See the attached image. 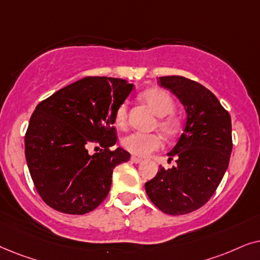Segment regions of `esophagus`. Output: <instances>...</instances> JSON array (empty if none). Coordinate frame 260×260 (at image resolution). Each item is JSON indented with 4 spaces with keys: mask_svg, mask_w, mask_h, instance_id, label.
Listing matches in <instances>:
<instances>
[{
    "mask_svg": "<svg viewBox=\"0 0 260 260\" xmlns=\"http://www.w3.org/2000/svg\"><path fill=\"white\" fill-rule=\"evenodd\" d=\"M131 160H132V162H134V164H139V162L143 161V159L138 158V157H132L131 158Z\"/></svg>",
    "mask_w": 260,
    "mask_h": 260,
    "instance_id": "34e87169",
    "label": "esophagus"
}]
</instances>
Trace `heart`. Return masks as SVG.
Returning <instances> with one entry per match:
<instances>
[{"label": "heart", "mask_w": 260, "mask_h": 260, "mask_svg": "<svg viewBox=\"0 0 260 260\" xmlns=\"http://www.w3.org/2000/svg\"><path fill=\"white\" fill-rule=\"evenodd\" d=\"M140 98L150 108L153 110L155 115L160 117L158 122L159 129L165 136L174 137L178 131V121L172 116H168L174 113L175 102L169 92L159 88H150L144 90ZM128 105L127 102L121 103L116 108L115 123L119 127H123L127 122ZM122 146L128 152L139 157H146L152 152L159 150L162 146V139L158 134H145V133H131L122 139Z\"/></svg>", "instance_id": "b5f03b06"}]
</instances>
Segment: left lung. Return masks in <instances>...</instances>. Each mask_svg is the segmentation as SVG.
<instances>
[{"label":"left lung","instance_id":"left-lung-1","mask_svg":"<svg viewBox=\"0 0 260 260\" xmlns=\"http://www.w3.org/2000/svg\"><path fill=\"white\" fill-rule=\"evenodd\" d=\"M184 107L185 127L177 144L169 152L176 166L145 183L153 205L170 215H183L199 209L215 192L230 162L231 115L210 90L182 76L159 77Z\"/></svg>","mask_w":260,"mask_h":260}]
</instances>
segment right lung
<instances>
[{
    "mask_svg": "<svg viewBox=\"0 0 260 260\" xmlns=\"http://www.w3.org/2000/svg\"><path fill=\"white\" fill-rule=\"evenodd\" d=\"M133 84L112 77H85L37 106L25 137L30 177L45 203L58 212L82 215L101 205L116 165L129 160L116 144V108ZM92 143L102 147L88 153Z\"/></svg>",
    "mask_w": 260,
    "mask_h": 260,
    "instance_id": "1",
    "label": "right lung"
}]
</instances>
